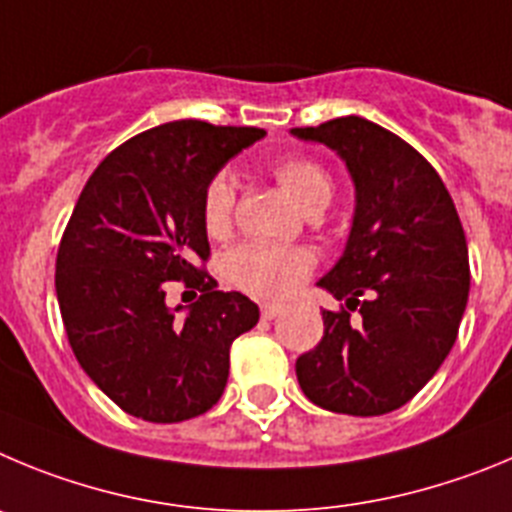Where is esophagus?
<instances>
[{"instance_id": "1", "label": "esophagus", "mask_w": 512, "mask_h": 512, "mask_svg": "<svg viewBox=\"0 0 512 512\" xmlns=\"http://www.w3.org/2000/svg\"><path fill=\"white\" fill-rule=\"evenodd\" d=\"M285 311V306H280V303H262L260 306V313H262V319H267V321H273V319H278L280 313Z\"/></svg>"}]
</instances>
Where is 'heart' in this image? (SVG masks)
I'll list each match as a JSON object with an SVG mask.
<instances>
[{
    "instance_id": "1",
    "label": "heart",
    "mask_w": 512,
    "mask_h": 512,
    "mask_svg": "<svg viewBox=\"0 0 512 512\" xmlns=\"http://www.w3.org/2000/svg\"><path fill=\"white\" fill-rule=\"evenodd\" d=\"M278 186L303 211L326 209L334 193L331 176L319 163L306 158H285L273 165ZM234 183L229 176H216L204 193V227L211 237H224L232 229ZM227 278L237 288L260 298H283L298 288L313 270V255L301 247H273L245 242L234 247L224 260Z\"/></svg>"
}]
</instances>
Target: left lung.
<instances>
[{"label":"left lung","instance_id":"obj_1","mask_svg":"<svg viewBox=\"0 0 512 512\" xmlns=\"http://www.w3.org/2000/svg\"><path fill=\"white\" fill-rule=\"evenodd\" d=\"M290 135L334 150L354 183L347 245L316 283L344 308L321 311L324 336L296 359L298 385L326 411L382 416L408 403L457 342L469 296L462 222L431 163L380 124L339 117ZM357 307L363 319L349 322Z\"/></svg>","mask_w":512,"mask_h":512}]
</instances>
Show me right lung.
Here are the masks:
<instances>
[{"label":"right lung","mask_w":512,"mask_h":512,"mask_svg":"<svg viewBox=\"0 0 512 512\" xmlns=\"http://www.w3.org/2000/svg\"><path fill=\"white\" fill-rule=\"evenodd\" d=\"M257 127L181 119L153 127L101 160L78 196L55 260V293L78 365L130 416L178 423L222 398L229 347L260 308L216 280L204 227L206 186ZM199 287L178 320L164 283Z\"/></svg>","instance_id":"right-lung-1"}]
</instances>
